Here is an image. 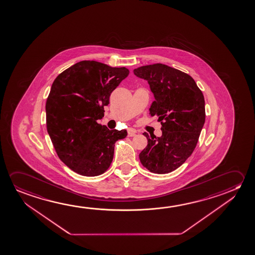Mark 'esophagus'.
<instances>
[{"label":"esophagus","instance_id":"1","mask_svg":"<svg viewBox=\"0 0 255 255\" xmlns=\"http://www.w3.org/2000/svg\"><path fill=\"white\" fill-rule=\"evenodd\" d=\"M136 133H137V131H136L135 129H128V136H129V137H134V136H136Z\"/></svg>","mask_w":255,"mask_h":255}]
</instances>
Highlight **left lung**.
I'll return each instance as SVG.
<instances>
[{"label":"left lung","mask_w":255,"mask_h":255,"mask_svg":"<svg viewBox=\"0 0 255 255\" xmlns=\"http://www.w3.org/2000/svg\"><path fill=\"white\" fill-rule=\"evenodd\" d=\"M145 79L153 94L151 116L161 122V137L149 136L139 153L142 165L151 172L166 174L179 168L191 156L205 124L203 94L191 76L162 63L133 71Z\"/></svg>","instance_id":"8db88e82"}]
</instances>
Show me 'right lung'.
<instances>
[{
  "mask_svg": "<svg viewBox=\"0 0 255 255\" xmlns=\"http://www.w3.org/2000/svg\"><path fill=\"white\" fill-rule=\"evenodd\" d=\"M126 67H110L96 61H81L57 76L46 102L47 129L60 160L74 172L102 175L110 168L115 143L126 129H109L97 120L123 79Z\"/></svg>",
  "mask_w": 255,
  "mask_h": 255,
  "instance_id": "obj_1",
  "label": "right lung"
}]
</instances>
